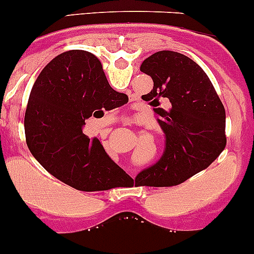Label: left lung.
<instances>
[{
  "label": "left lung",
  "mask_w": 254,
  "mask_h": 254,
  "mask_svg": "<svg viewBox=\"0 0 254 254\" xmlns=\"http://www.w3.org/2000/svg\"><path fill=\"white\" fill-rule=\"evenodd\" d=\"M140 70L154 82L142 98L155 107L165 150L137 179L144 186H175L210 166L225 149V108L207 74L184 54L156 52L142 62ZM161 97L170 103L166 111L156 108Z\"/></svg>",
  "instance_id": "left-lung-1"
}]
</instances>
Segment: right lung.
<instances>
[{
	"label": "right lung",
	"instance_id": "add662e5",
	"mask_svg": "<svg viewBox=\"0 0 254 254\" xmlns=\"http://www.w3.org/2000/svg\"><path fill=\"white\" fill-rule=\"evenodd\" d=\"M127 100L110 87L94 54L80 49L59 54L32 87L24 114L27 146L49 174L79 191L113 189L125 171L97 137L83 134V127Z\"/></svg>",
	"mask_w": 254,
	"mask_h": 254
}]
</instances>
